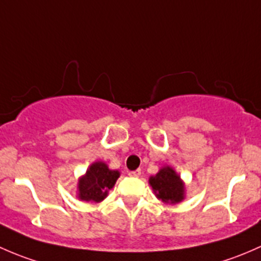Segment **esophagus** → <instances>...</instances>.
Instances as JSON below:
<instances>
[{
    "label": "esophagus",
    "mask_w": 261,
    "mask_h": 261,
    "mask_svg": "<svg viewBox=\"0 0 261 261\" xmlns=\"http://www.w3.org/2000/svg\"><path fill=\"white\" fill-rule=\"evenodd\" d=\"M128 174H129L130 177H139L142 174V172L141 170H136V171H130Z\"/></svg>",
    "instance_id": "1"
}]
</instances>
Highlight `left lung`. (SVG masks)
I'll return each mask as SVG.
<instances>
[{
	"label": "left lung",
	"instance_id": "obj_1",
	"mask_svg": "<svg viewBox=\"0 0 261 261\" xmlns=\"http://www.w3.org/2000/svg\"><path fill=\"white\" fill-rule=\"evenodd\" d=\"M148 182L155 197L163 203L176 205L182 202L186 197V185L171 166L161 167L154 176L149 177Z\"/></svg>",
	"mask_w": 261,
	"mask_h": 261
}]
</instances>
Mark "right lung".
<instances>
[{"label":"right lung","instance_id":"1","mask_svg":"<svg viewBox=\"0 0 261 261\" xmlns=\"http://www.w3.org/2000/svg\"><path fill=\"white\" fill-rule=\"evenodd\" d=\"M119 176V171L111 170L103 161H95L77 179L76 197L85 202H101L108 196L109 190L114 187Z\"/></svg>","mask_w":261,"mask_h":261}]
</instances>
